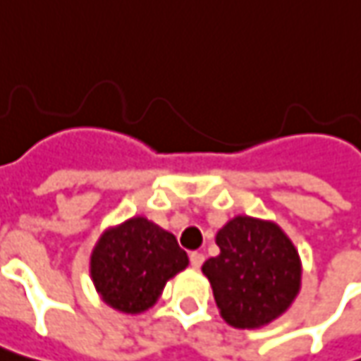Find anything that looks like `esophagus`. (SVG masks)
<instances>
[{
  "instance_id": "obj_1",
  "label": "esophagus",
  "mask_w": 361,
  "mask_h": 361,
  "mask_svg": "<svg viewBox=\"0 0 361 361\" xmlns=\"http://www.w3.org/2000/svg\"><path fill=\"white\" fill-rule=\"evenodd\" d=\"M204 254H200V252H193L192 255H190V262H192V267H195V269H200L202 267V264H204Z\"/></svg>"
}]
</instances>
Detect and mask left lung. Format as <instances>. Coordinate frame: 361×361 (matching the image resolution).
Listing matches in <instances>:
<instances>
[{
	"label": "left lung",
	"mask_w": 361,
	"mask_h": 361,
	"mask_svg": "<svg viewBox=\"0 0 361 361\" xmlns=\"http://www.w3.org/2000/svg\"><path fill=\"white\" fill-rule=\"evenodd\" d=\"M219 255L202 266L219 316L233 328H264L286 314L302 288V259L271 219L235 216L216 233Z\"/></svg>",
	"instance_id": "obj_1"
}]
</instances>
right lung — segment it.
<instances>
[{"label":"right lung","mask_w":361,"mask_h":361,"mask_svg":"<svg viewBox=\"0 0 361 361\" xmlns=\"http://www.w3.org/2000/svg\"><path fill=\"white\" fill-rule=\"evenodd\" d=\"M190 264L173 233L143 216L104 230L90 255L95 292L121 314L156 305L166 283Z\"/></svg>","instance_id":"right-lung-1"}]
</instances>
